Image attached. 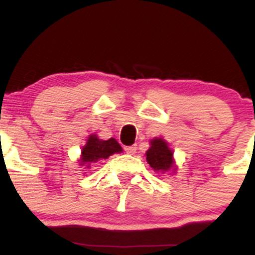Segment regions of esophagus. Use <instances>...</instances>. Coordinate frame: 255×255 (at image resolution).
Wrapping results in <instances>:
<instances>
[{
  "label": "esophagus",
  "instance_id": "34e87169",
  "mask_svg": "<svg viewBox=\"0 0 255 255\" xmlns=\"http://www.w3.org/2000/svg\"><path fill=\"white\" fill-rule=\"evenodd\" d=\"M125 151L127 152L128 154H134L136 151V145H131V146H126Z\"/></svg>",
  "mask_w": 255,
  "mask_h": 255
}]
</instances>
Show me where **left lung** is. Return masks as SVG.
Returning a JSON list of instances; mask_svg holds the SVG:
<instances>
[{
  "instance_id": "8db88e82",
  "label": "left lung",
  "mask_w": 255,
  "mask_h": 255,
  "mask_svg": "<svg viewBox=\"0 0 255 255\" xmlns=\"http://www.w3.org/2000/svg\"><path fill=\"white\" fill-rule=\"evenodd\" d=\"M146 160L150 166L158 174H166L177 170L175 164L174 151L169 147V144L163 137H153L150 140V148L145 153Z\"/></svg>"
}]
</instances>
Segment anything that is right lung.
<instances>
[{
	"instance_id": "obj_1",
	"label": "right lung",
	"mask_w": 255,
	"mask_h": 255,
	"mask_svg": "<svg viewBox=\"0 0 255 255\" xmlns=\"http://www.w3.org/2000/svg\"><path fill=\"white\" fill-rule=\"evenodd\" d=\"M122 151L124 150H122L121 145L114 137L103 140L99 139L97 134H90L89 139L86 140V144L81 148L80 158L78 159L79 165L83 166L84 169H90L93 163L108 159L113 154L121 153Z\"/></svg>"
}]
</instances>
